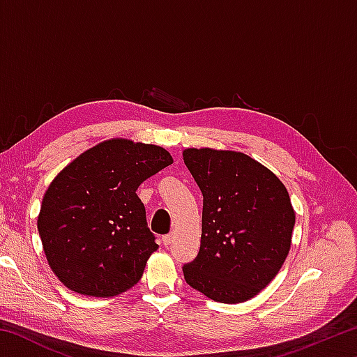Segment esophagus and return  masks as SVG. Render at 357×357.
<instances>
[{
  "label": "esophagus",
  "instance_id": "34e87169",
  "mask_svg": "<svg viewBox=\"0 0 357 357\" xmlns=\"http://www.w3.org/2000/svg\"><path fill=\"white\" fill-rule=\"evenodd\" d=\"M173 239H174L173 233H170V234H165V236L162 238V243H164V245H165V247H168V245H170V244L173 243Z\"/></svg>",
  "mask_w": 357,
  "mask_h": 357
}]
</instances>
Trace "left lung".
Here are the masks:
<instances>
[{
	"label": "left lung",
	"instance_id": "obj_1",
	"mask_svg": "<svg viewBox=\"0 0 357 357\" xmlns=\"http://www.w3.org/2000/svg\"><path fill=\"white\" fill-rule=\"evenodd\" d=\"M184 164L203 193L202 244L184 279L206 298L238 304L279 274L296 220L287 187L238 151L187 148Z\"/></svg>",
	"mask_w": 357,
	"mask_h": 357
}]
</instances>
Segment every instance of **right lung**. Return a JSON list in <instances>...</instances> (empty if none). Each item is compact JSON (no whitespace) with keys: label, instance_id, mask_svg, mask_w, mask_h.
<instances>
[{"label":"right lung","instance_id":"obj_1","mask_svg":"<svg viewBox=\"0 0 357 357\" xmlns=\"http://www.w3.org/2000/svg\"><path fill=\"white\" fill-rule=\"evenodd\" d=\"M173 164L157 144L112 138L59 172L42 198L39 236L64 287L94 298L128 291L159 249L137 189Z\"/></svg>","mask_w":357,"mask_h":357}]
</instances>
